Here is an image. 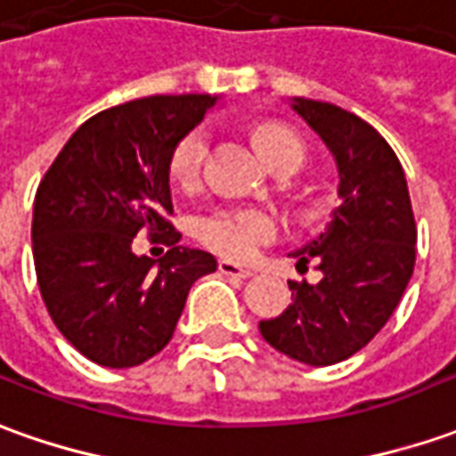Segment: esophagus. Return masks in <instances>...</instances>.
I'll list each match as a JSON object with an SVG mask.
<instances>
[{
  "mask_svg": "<svg viewBox=\"0 0 456 456\" xmlns=\"http://www.w3.org/2000/svg\"><path fill=\"white\" fill-rule=\"evenodd\" d=\"M219 272L227 274V277H237V280H247V277H252L254 274L249 267H241V265L229 262V259H219Z\"/></svg>",
  "mask_w": 456,
  "mask_h": 456,
  "instance_id": "1",
  "label": "esophagus"
}]
</instances>
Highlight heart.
I'll use <instances>...</instances> for the list:
<instances>
[{
    "mask_svg": "<svg viewBox=\"0 0 456 456\" xmlns=\"http://www.w3.org/2000/svg\"><path fill=\"white\" fill-rule=\"evenodd\" d=\"M259 147L265 151L272 167L284 162H305V144L289 129L267 124L256 132ZM209 151V132L197 126L179 139L169 157V172L179 187H194L204 169V159ZM194 234L204 247L232 256V259H249L280 234V222L272 212L254 209V207H219L204 215L194 224Z\"/></svg>",
    "mask_w": 456,
    "mask_h": 456,
    "instance_id": "obj_1",
    "label": "heart"
}]
</instances>
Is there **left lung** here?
<instances>
[{
  "mask_svg": "<svg viewBox=\"0 0 456 456\" xmlns=\"http://www.w3.org/2000/svg\"><path fill=\"white\" fill-rule=\"evenodd\" d=\"M292 110L334 154L339 197L330 227L297 249V267L317 262V284L289 281L292 305L259 322L287 357L327 367L352 357L387 324L410 284L417 224L404 169L387 139L357 114L297 97Z\"/></svg>",
  "mask_w": 456,
  "mask_h": 456,
  "instance_id": "obj_1",
  "label": "left lung"
}]
</instances>
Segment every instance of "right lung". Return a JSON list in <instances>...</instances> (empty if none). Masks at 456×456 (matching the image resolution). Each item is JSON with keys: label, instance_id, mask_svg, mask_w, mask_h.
Wrapping results in <instances>:
<instances>
[{"label": "right lung", "instance_id": "1", "mask_svg": "<svg viewBox=\"0 0 456 456\" xmlns=\"http://www.w3.org/2000/svg\"><path fill=\"white\" fill-rule=\"evenodd\" d=\"M216 102L144 97L86 119L34 197L32 252L46 312L67 342L102 367H137L169 345L191 284L216 259L176 244L169 157ZM139 228L170 252H131Z\"/></svg>", "mask_w": 456, "mask_h": 456}]
</instances>
